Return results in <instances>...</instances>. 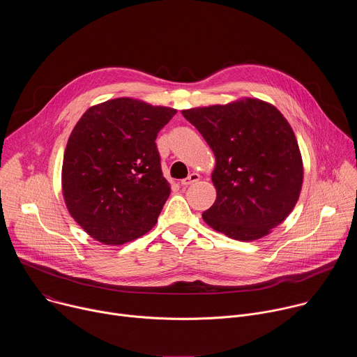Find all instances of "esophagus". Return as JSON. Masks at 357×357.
Listing matches in <instances>:
<instances>
[{"mask_svg":"<svg viewBox=\"0 0 357 357\" xmlns=\"http://www.w3.org/2000/svg\"><path fill=\"white\" fill-rule=\"evenodd\" d=\"M199 179H200V175H199V174H196V172H193V174H190L188 178L182 179V181H181V185H182V186H189V185H192V183L197 182Z\"/></svg>","mask_w":357,"mask_h":357,"instance_id":"obj_1","label":"esophagus"}]
</instances>
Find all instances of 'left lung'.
<instances>
[{
    "label": "left lung",
    "instance_id": "8db88e82",
    "mask_svg": "<svg viewBox=\"0 0 357 357\" xmlns=\"http://www.w3.org/2000/svg\"><path fill=\"white\" fill-rule=\"evenodd\" d=\"M182 114L216 158V200L203 220L234 240L267 236L295 208L303 179L299 146L285 117L259 98Z\"/></svg>",
    "mask_w": 357,
    "mask_h": 357
}]
</instances>
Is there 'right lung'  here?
Returning a JSON list of instances; mask_svg holds the SVG:
<instances>
[{
    "label": "right lung",
    "instance_id": "right-lung-1",
    "mask_svg": "<svg viewBox=\"0 0 357 357\" xmlns=\"http://www.w3.org/2000/svg\"><path fill=\"white\" fill-rule=\"evenodd\" d=\"M175 109L120 97L90 107L63 155L66 208L94 240L120 245L155 226L171 193L155 144Z\"/></svg>",
    "mask_w": 357,
    "mask_h": 357
}]
</instances>
